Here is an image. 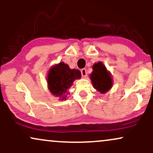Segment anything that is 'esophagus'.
<instances>
[{
    "instance_id": "esophagus-1",
    "label": "esophagus",
    "mask_w": 153,
    "mask_h": 153,
    "mask_svg": "<svg viewBox=\"0 0 153 153\" xmlns=\"http://www.w3.org/2000/svg\"><path fill=\"white\" fill-rule=\"evenodd\" d=\"M80 73H81V75L82 78H86L87 76V71L85 68H82L80 71Z\"/></svg>"
}]
</instances>
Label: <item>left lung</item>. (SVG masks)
Masks as SVG:
<instances>
[{"mask_svg": "<svg viewBox=\"0 0 153 153\" xmlns=\"http://www.w3.org/2000/svg\"><path fill=\"white\" fill-rule=\"evenodd\" d=\"M93 69L94 71L91 75L93 85L101 94H104L111 88L113 83L110 73L101 62L96 63Z\"/></svg>", "mask_w": 153, "mask_h": 153, "instance_id": "obj_1", "label": "left lung"}]
</instances>
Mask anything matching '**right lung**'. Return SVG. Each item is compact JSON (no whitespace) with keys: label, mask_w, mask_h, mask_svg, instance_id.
I'll return each instance as SVG.
<instances>
[{"label":"right lung","mask_w":153,"mask_h":153,"mask_svg":"<svg viewBox=\"0 0 153 153\" xmlns=\"http://www.w3.org/2000/svg\"><path fill=\"white\" fill-rule=\"evenodd\" d=\"M81 77V73L78 70H71L68 65L60 62L50 69L47 76L49 90L55 96L65 100V94L71 86L75 79Z\"/></svg>","instance_id":"1"}]
</instances>
